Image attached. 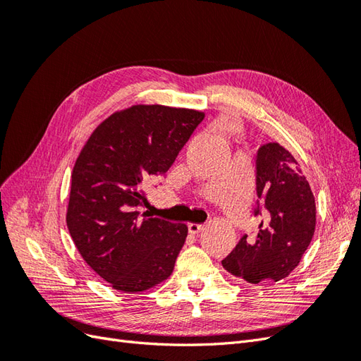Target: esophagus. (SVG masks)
<instances>
[{
  "label": "esophagus",
  "instance_id": "34e87169",
  "mask_svg": "<svg viewBox=\"0 0 361 361\" xmlns=\"http://www.w3.org/2000/svg\"><path fill=\"white\" fill-rule=\"evenodd\" d=\"M188 231L191 235H197L203 231V224H195V223H190L188 224Z\"/></svg>",
  "mask_w": 361,
  "mask_h": 361
}]
</instances>
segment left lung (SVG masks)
Returning a JSON list of instances; mask_svg holds the SVG:
<instances>
[{"instance_id": "1", "label": "left lung", "mask_w": 361, "mask_h": 361, "mask_svg": "<svg viewBox=\"0 0 361 361\" xmlns=\"http://www.w3.org/2000/svg\"><path fill=\"white\" fill-rule=\"evenodd\" d=\"M256 190L264 206L257 236L244 235L223 268L248 283L279 281L298 267L316 227V204L298 162L279 143L264 145L256 158ZM260 206L255 215H260Z\"/></svg>"}]
</instances>
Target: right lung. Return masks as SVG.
<instances>
[{
	"mask_svg": "<svg viewBox=\"0 0 361 361\" xmlns=\"http://www.w3.org/2000/svg\"><path fill=\"white\" fill-rule=\"evenodd\" d=\"M203 118L190 108L133 105L105 118L76 158L68 228L85 264L113 289L143 292L171 276L188 227L138 206Z\"/></svg>",
	"mask_w": 361,
	"mask_h": 361,
	"instance_id": "obj_1",
	"label": "right lung"
}]
</instances>
